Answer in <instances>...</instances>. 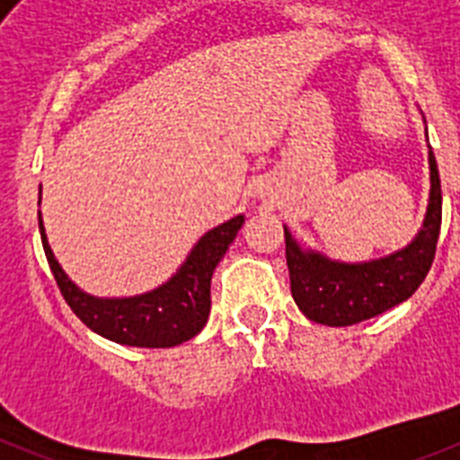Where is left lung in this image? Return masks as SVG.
<instances>
[{
  "label": "left lung",
  "instance_id": "obj_1",
  "mask_svg": "<svg viewBox=\"0 0 460 460\" xmlns=\"http://www.w3.org/2000/svg\"><path fill=\"white\" fill-rule=\"evenodd\" d=\"M429 140V133H426ZM429 205L412 242L389 255L361 262L332 260L304 249L286 230V260L292 299L308 320L327 327H350L410 299L426 279L436 255L442 223V189L436 156L429 145Z\"/></svg>",
  "mask_w": 460,
  "mask_h": 460
}]
</instances>
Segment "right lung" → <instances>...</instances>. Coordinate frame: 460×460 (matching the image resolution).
I'll use <instances>...</instances> for the list:
<instances>
[{
    "label": "right lung",
    "mask_w": 460,
    "mask_h": 460,
    "mask_svg": "<svg viewBox=\"0 0 460 460\" xmlns=\"http://www.w3.org/2000/svg\"><path fill=\"white\" fill-rule=\"evenodd\" d=\"M40 205V193H39ZM243 214L211 227L165 283L133 296H96L68 279L48 242L43 217L39 230L48 265L73 313L103 339L131 348H174L205 329L211 308V274L234 242Z\"/></svg>",
    "instance_id": "right-lung-1"
}]
</instances>
